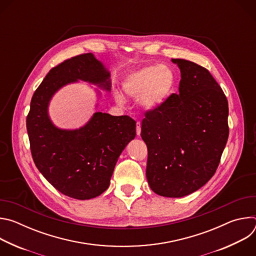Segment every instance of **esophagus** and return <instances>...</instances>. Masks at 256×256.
Masks as SVG:
<instances>
[{"label": "esophagus", "instance_id": "obj_1", "mask_svg": "<svg viewBox=\"0 0 256 256\" xmlns=\"http://www.w3.org/2000/svg\"><path fill=\"white\" fill-rule=\"evenodd\" d=\"M136 134H138V136H140V122H136Z\"/></svg>", "mask_w": 256, "mask_h": 256}]
</instances>
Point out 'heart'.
Here are the masks:
<instances>
[{
	"instance_id": "obj_1",
	"label": "heart",
	"mask_w": 256,
	"mask_h": 256,
	"mask_svg": "<svg viewBox=\"0 0 256 256\" xmlns=\"http://www.w3.org/2000/svg\"><path fill=\"white\" fill-rule=\"evenodd\" d=\"M176 85V75L172 68L165 64L150 66L130 74L122 89L126 95L140 99V105L146 110H154L164 105L172 95ZM118 101L122 97L116 95Z\"/></svg>"
}]
</instances>
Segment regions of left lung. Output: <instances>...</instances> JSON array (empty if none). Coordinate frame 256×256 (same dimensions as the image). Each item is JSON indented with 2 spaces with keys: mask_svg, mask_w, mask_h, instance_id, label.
I'll list each match as a JSON object with an SVG mask.
<instances>
[{
  "mask_svg": "<svg viewBox=\"0 0 256 256\" xmlns=\"http://www.w3.org/2000/svg\"><path fill=\"white\" fill-rule=\"evenodd\" d=\"M181 72L179 93L144 112L140 136L147 144L146 175L161 196L194 192L214 174L229 136L228 100L204 66L173 58Z\"/></svg>",
  "mask_w": 256,
  "mask_h": 256,
  "instance_id": "left-lung-1",
  "label": "left lung"
}]
</instances>
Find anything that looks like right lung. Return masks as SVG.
Masks as SVG:
<instances>
[{
    "instance_id": "right-lung-1",
    "label": "right lung",
    "mask_w": 256,
    "mask_h": 256,
    "mask_svg": "<svg viewBox=\"0 0 256 256\" xmlns=\"http://www.w3.org/2000/svg\"><path fill=\"white\" fill-rule=\"evenodd\" d=\"M78 79L110 90L109 72L92 54L68 58L35 90L26 128L33 161L44 178L66 196L90 200L108 188L120 153L136 136V122L128 116L96 112L79 130L56 128L48 116V102L62 86Z\"/></svg>"
}]
</instances>
